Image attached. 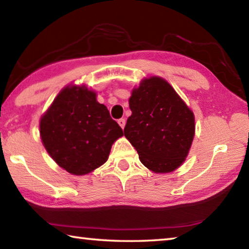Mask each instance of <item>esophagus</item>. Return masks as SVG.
I'll use <instances>...</instances> for the list:
<instances>
[{
	"mask_svg": "<svg viewBox=\"0 0 249 249\" xmlns=\"http://www.w3.org/2000/svg\"><path fill=\"white\" fill-rule=\"evenodd\" d=\"M117 123H119V125L121 126L122 128H124L125 124H126V121H125V119H120L119 121H117Z\"/></svg>",
	"mask_w": 249,
	"mask_h": 249,
	"instance_id": "1",
	"label": "esophagus"
}]
</instances>
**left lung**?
I'll use <instances>...</instances> for the list:
<instances>
[{
	"instance_id": "obj_1",
	"label": "left lung",
	"mask_w": 249,
	"mask_h": 249,
	"mask_svg": "<svg viewBox=\"0 0 249 249\" xmlns=\"http://www.w3.org/2000/svg\"><path fill=\"white\" fill-rule=\"evenodd\" d=\"M124 135L142 165L168 174L182 165L195 137V114L165 79H142L129 98Z\"/></svg>"
}]
</instances>
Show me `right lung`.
Here are the masks:
<instances>
[{
    "mask_svg": "<svg viewBox=\"0 0 249 249\" xmlns=\"http://www.w3.org/2000/svg\"><path fill=\"white\" fill-rule=\"evenodd\" d=\"M40 138L59 167L74 176L93 171L107 161L123 130L112 120L96 93L84 86L65 87L40 117Z\"/></svg>",
    "mask_w": 249,
    "mask_h": 249,
    "instance_id": "1",
    "label": "right lung"
}]
</instances>
